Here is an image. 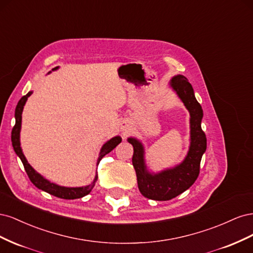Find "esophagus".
I'll use <instances>...</instances> for the list:
<instances>
[{
	"mask_svg": "<svg viewBox=\"0 0 253 253\" xmlns=\"http://www.w3.org/2000/svg\"><path fill=\"white\" fill-rule=\"evenodd\" d=\"M124 129H126V128H125V126H124Z\"/></svg>",
	"mask_w": 253,
	"mask_h": 253,
	"instance_id": "34e87169",
	"label": "esophagus"
}]
</instances>
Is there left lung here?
Instances as JSON below:
<instances>
[{
  "instance_id": "1",
  "label": "left lung",
  "mask_w": 253,
  "mask_h": 253,
  "mask_svg": "<svg viewBox=\"0 0 253 253\" xmlns=\"http://www.w3.org/2000/svg\"><path fill=\"white\" fill-rule=\"evenodd\" d=\"M170 84L189 110L191 116V144L185 160L173 169L151 174L144 166L142 144L134 138L127 139L134 148L132 163L140 193L154 201L172 200L192 186L200 175L202 156L207 149L206 134L201 126L203 110L194 96L192 85L181 75L173 77Z\"/></svg>"
}]
</instances>
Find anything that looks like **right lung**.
Returning <instances> with one entry per match:
<instances>
[{
	"instance_id": "right-lung-1",
	"label": "right lung",
	"mask_w": 253,
	"mask_h": 253,
	"mask_svg": "<svg viewBox=\"0 0 253 253\" xmlns=\"http://www.w3.org/2000/svg\"><path fill=\"white\" fill-rule=\"evenodd\" d=\"M57 68L58 67L53 68V70H57ZM32 94H33V91H29L28 94L23 96L20 99V101L18 102V105L16 108V114H14V116H16V125H14V126L12 127V132H11V141H12L13 150L17 153V155L21 158L23 166H24V169L28 175L30 181H32L37 188H39L53 196L64 198V200H76V198H80V197L87 195L91 191V189L94 188L95 182L98 179V175L95 176V179L91 185H88L86 187H80V188H66V187L58 186V185H56V183H52V182L48 181L47 179L43 178L42 176L39 173H37L33 169L32 166L27 163V160H26L24 154H23L21 145H20V129H21L23 108H24L27 98ZM120 142H121V138L119 136H116V137H114V138H112L111 140H109L106 143H104L101 151H100V155H99L97 165H99V163H100V160L103 158V156H105L108 153L113 151Z\"/></svg>"
}]
</instances>
